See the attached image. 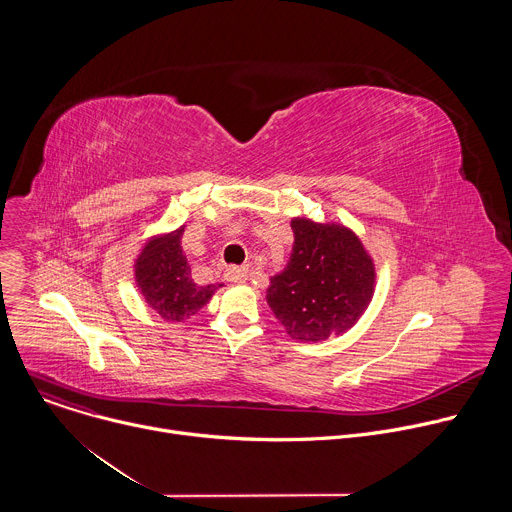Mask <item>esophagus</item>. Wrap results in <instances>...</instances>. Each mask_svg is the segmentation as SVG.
Segmentation results:
<instances>
[{
  "label": "esophagus",
  "mask_w": 512,
  "mask_h": 512,
  "mask_svg": "<svg viewBox=\"0 0 512 512\" xmlns=\"http://www.w3.org/2000/svg\"><path fill=\"white\" fill-rule=\"evenodd\" d=\"M247 277H249L247 267H227L225 269V279L231 283H245Z\"/></svg>",
  "instance_id": "34e87169"
}]
</instances>
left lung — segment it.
<instances>
[{
	"label": "left lung",
	"mask_w": 512,
	"mask_h": 512,
	"mask_svg": "<svg viewBox=\"0 0 512 512\" xmlns=\"http://www.w3.org/2000/svg\"><path fill=\"white\" fill-rule=\"evenodd\" d=\"M294 245L283 271L269 277L267 304L285 332L320 342L348 332L367 312L377 285L375 261L342 223L291 218Z\"/></svg>",
	"instance_id": "8db88e82"
}]
</instances>
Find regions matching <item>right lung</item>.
<instances>
[{
    "label": "right lung",
    "instance_id": "right-lung-1",
    "mask_svg": "<svg viewBox=\"0 0 512 512\" xmlns=\"http://www.w3.org/2000/svg\"><path fill=\"white\" fill-rule=\"evenodd\" d=\"M184 225L150 237L143 243L135 263V285L143 302L160 318L172 324L186 322L202 310L223 283L198 285L182 249Z\"/></svg>",
    "mask_w": 512,
    "mask_h": 512
}]
</instances>
